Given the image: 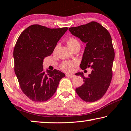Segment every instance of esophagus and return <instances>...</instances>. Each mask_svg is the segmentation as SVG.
Masks as SVG:
<instances>
[{
    "instance_id": "1",
    "label": "esophagus",
    "mask_w": 131,
    "mask_h": 131,
    "mask_svg": "<svg viewBox=\"0 0 131 131\" xmlns=\"http://www.w3.org/2000/svg\"><path fill=\"white\" fill-rule=\"evenodd\" d=\"M66 76L69 77H74L75 76L73 74H66Z\"/></svg>"
}]
</instances>
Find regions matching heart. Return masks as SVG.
I'll return each instance as SVG.
<instances>
[{
  "instance_id": "obj_1",
  "label": "heart",
  "mask_w": 131,
  "mask_h": 131,
  "mask_svg": "<svg viewBox=\"0 0 131 131\" xmlns=\"http://www.w3.org/2000/svg\"><path fill=\"white\" fill-rule=\"evenodd\" d=\"M67 44L72 50L73 49L74 47H77V46L80 47V44L79 41L76 39L74 38V37H70V38L67 41ZM58 47V44H57L55 46L54 51H56ZM75 63H76V62L74 61H65L61 64L60 67L61 69L64 71V72H70L73 70V67L75 65Z\"/></svg>"
}]
</instances>
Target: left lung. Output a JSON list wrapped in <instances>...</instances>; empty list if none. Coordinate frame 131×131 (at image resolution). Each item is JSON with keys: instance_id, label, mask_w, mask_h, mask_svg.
Listing matches in <instances>:
<instances>
[{"instance_id": "left-lung-1", "label": "left lung", "mask_w": 131, "mask_h": 131, "mask_svg": "<svg viewBox=\"0 0 131 131\" xmlns=\"http://www.w3.org/2000/svg\"><path fill=\"white\" fill-rule=\"evenodd\" d=\"M73 35L86 43L80 68L92 69L85 77L83 72L76 74L84 79V84L76 92L83 101L95 102L103 97L109 87L112 78V66L114 51L112 37L108 30L96 22L69 28Z\"/></svg>"}]
</instances>
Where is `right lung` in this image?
I'll use <instances>...</instances> for the list:
<instances>
[{
  "instance_id": "right-lung-1",
  "label": "right lung",
  "mask_w": 131,
  "mask_h": 131,
  "mask_svg": "<svg viewBox=\"0 0 131 131\" xmlns=\"http://www.w3.org/2000/svg\"><path fill=\"white\" fill-rule=\"evenodd\" d=\"M67 30V27L50 29L35 24L24 30L17 40L13 51L14 72L24 94L33 101L48 100L65 76L56 69L46 73L43 63Z\"/></svg>"
}]
</instances>
